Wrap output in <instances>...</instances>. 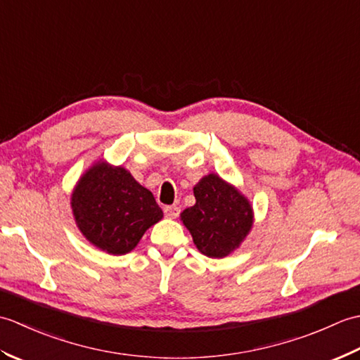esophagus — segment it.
I'll return each instance as SVG.
<instances>
[{"label": "esophagus", "mask_w": 360, "mask_h": 360, "mask_svg": "<svg viewBox=\"0 0 360 360\" xmlns=\"http://www.w3.org/2000/svg\"><path fill=\"white\" fill-rule=\"evenodd\" d=\"M164 213H165V217H167V218H172V219H174V218H178V217H179L181 209L178 207V205H167V207L164 209Z\"/></svg>", "instance_id": "obj_1"}]
</instances>
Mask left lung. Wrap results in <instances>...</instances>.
I'll use <instances>...</instances> for the list:
<instances>
[{"mask_svg": "<svg viewBox=\"0 0 360 360\" xmlns=\"http://www.w3.org/2000/svg\"><path fill=\"white\" fill-rule=\"evenodd\" d=\"M196 204L181 213L201 254L223 258L246 238L252 227V207L238 190L209 174L193 188Z\"/></svg>", "mask_w": 360, "mask_h": 360, "instance_id": "left-lung-1", "label": "left lung"}]
</instances>
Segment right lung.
<instances>
[{"label": "right lung", "instance_id": "1", "mask_svg": "<svg viewBox=\"0 0 360 360\" xmlns=\"http://www.w3.org/2000/svg\"><path fill=\"white\" fill-rule=\"evenodd\" d=\"M72 212L86 240L112 255L133 250L162 218L155 196L125 168L97 162L72 193Z\"/></svg>", "mask_w": 360, "mask_h": 360}]
</instances>
